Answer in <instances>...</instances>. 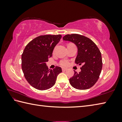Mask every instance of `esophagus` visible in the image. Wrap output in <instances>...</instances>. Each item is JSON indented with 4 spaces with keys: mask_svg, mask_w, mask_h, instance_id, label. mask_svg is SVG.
Instances as JSON below:
<instances>
[{
    "mask_svg": "<svg viewBox=\"0 0 122 122\" xmlns=\"http://www.w3.org/2000/svg\"><path fill=\"white\" fill-rule=\"evenodd\" d=\"M62 71H67V69L66 68H62Z\"/></svg>",
    "mask_w": 122,
    "mask_h": 122,
    "instance_id": "1",
    "label": "esophagus"
}]
</instances>
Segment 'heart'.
<instances>
[{
    "label": "heart",
    "instance_id": "obj_1",
    "mask_svg": "<svg viewBox=\"0 0 122 122\" xmlns=\"http://www.w3.org/2000/svg\"><path fill=\"white\" fill-rule=\"evenodd\" d=\"M60 64L62 66H67L69 65V61L67 60H62L60 61Z\"/></svg>",
    "mask_w": 122,
    "mask_h": 122
}]
</instances>
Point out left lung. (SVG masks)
Segmentation results:
<instances>
[{"instance_id": "8db88e82", "label": "left lung", "mask_w": 122, "mask_h": 122, "mask_svg": "<svg viewBox=\"0 0 122 122\" xmlns=\"http://www.w3.org/2000/svg\"><path fill=\"white\" fill-rule=\"evenodd\" d=\"M63 40L73 42L77 47L75 63L81 65V71L69 79L71 86L79 90H86L96 83L102 68L101 53L96 45L91 39L77 34H67Z\"/></svg>"}]
</instances>
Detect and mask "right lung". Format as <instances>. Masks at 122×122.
<instances>
[{
	"instance_id": "1",
	"label": "right lung",
	"mask_w": 122,
	"mask_h": 122,
	"mask_svg": "<svg viewBox=\"0 0 122 122\" xmlns=\"http://www.w3.org/2000/svg\"><path fill=\"white\" fill-rule=\"evenodd\" d=\"M62 36L45 35L34 38L26 45L21 55V67L24 76L33 87L45 90L54 85L61 68L48 69L46 62L52 56L53 49Z\"/></svg>"
}]
</instances>
